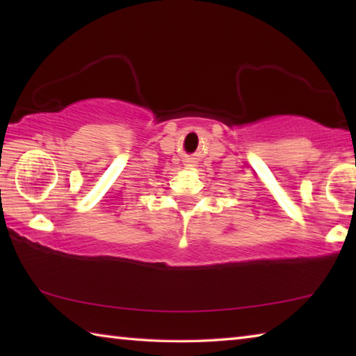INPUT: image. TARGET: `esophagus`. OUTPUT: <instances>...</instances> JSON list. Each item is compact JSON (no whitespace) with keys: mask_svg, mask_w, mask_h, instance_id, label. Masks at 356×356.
<instances>
[{"mask_svg":"<svg viewBox=\"0 0 356 356\" xmlns=\"http://www.w3.org/2000/svg\"><path fill=\"white\" fill-rule=\"evenodd\" d=\"M193 163H195V161H193L191 159H190V160H186V166H195Z\"/></svg>","mask_w":356,"mask_h":356,"instance_id":"1","label":"esophagus"}]
</instances>
